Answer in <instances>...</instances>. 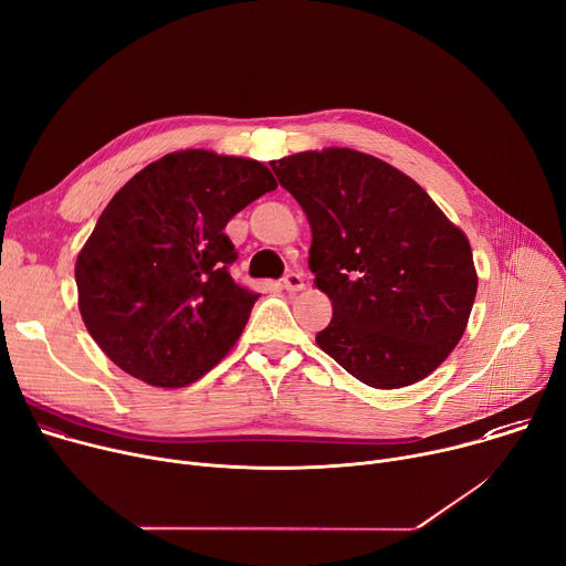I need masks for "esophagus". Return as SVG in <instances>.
Here are the masks:
<instances>
[{"instance_id":"1","label":"esophagus","mask_w":566,"mask_h":566,"mask_svg":"<svg viewBox=\"0 0 566 566\" xmlns=\"http://www.w3.org/2000/svg\"><path fill=\"white\" fill-rule=\"evenodd\" d=\"M283 287H285L287 292H298V290H303V287H305L303 276H301L298 272H290V274H285V276H283Z\"/></svg>"}]
</instances>
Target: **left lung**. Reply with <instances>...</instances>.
Returning <instances> with one entry per match:
<instances>
[{"label":"left lung","mask_w":566,"mask_h":566,"mask_svg":"<svg viewBox=\"0 0 566 566\" xmlns=\"http://www.w3.org/2000/svg\"><path fill=\"white\" fill-rule=\"evenodd\" d=\"M270 166L307 216V265L333 303L319 348L375 389L427 378L461 342L476 296L465 233L378 157L326 148Z\"/></svg>","instance_id":"8db88e82"}]
</instances>
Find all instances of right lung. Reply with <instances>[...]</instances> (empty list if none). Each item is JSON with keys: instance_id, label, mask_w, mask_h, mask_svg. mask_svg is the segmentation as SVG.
<instances>
[{"instance_id": "add662e5", "label": "right lung", "mask_w": 566, "mask_h": 566, "mask_svg": "<svg viewBox=\"0 0 566 566\" xmlns=\"http://www.w3.org/2000/svg\"><path fill=\"white\" fill-rule=\"evenodd\" d=\"M256 159L170 153L109 200L76 261L81 317L101 350L161 389L200 380L238 342L261 294L238 285L224 233L274 191Z\"/></svg>"}]
</instances>
